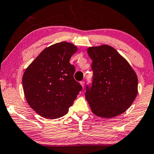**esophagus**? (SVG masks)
<instances>
[{"label":"esophagus","mask_w":154,"mask_h":154,"mask_svg":"<svg viewBox=\"0 0 154 154\" xmlns=\"http://www.w3.org/2000/svg\"><path fill=\"white\" fill-rule=\"evenodd\" d=\"M80 84H81V85H82V87L84 88V87H85V82H84V81H81Z\"/></svg>","instance_id":"1"}]
</instances>
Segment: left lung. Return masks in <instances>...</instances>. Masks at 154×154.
<instances>
[{"label":"left lung","instance_id":"8db88e82","mask_svg":"<svg viewBox=\"0 0 154 154\" xmlns=\"http://www.w3.org/2000/svg\"><path fill=\"white\" fill-rule=\"evenodd\" d=\"M93 60L92 83L86 85L85 98L96 116L112 118L125 112L137 94V77L114 48L107 45L88 49Z\"/></svg>","mask_w":154,"mask_h":154}]
</instances>
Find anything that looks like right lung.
<instances>
[{"mask_svg": "<svg viewBox=\"0 0 154 154\" xmlns=\"http://www.w3.org/2000/svg\"><path fill=\"white\" fill-rule=\"evenodd\" d=\"M77 47L61 42L48 47L26 68L22 78L26 101L39 115L57 119L66 114L82 87L69 63Z\"/></svg>", "mask_w": 154, "mask_h": 154, "instance_id": "add662e5", "label": "right lung"}]
</instances>
